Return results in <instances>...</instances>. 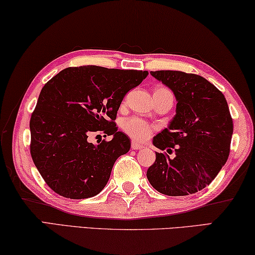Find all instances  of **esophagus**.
I'll return each instance as SVG.
<instances>
[{
  "label": "esophagus",
  "instance_id": "1",
  "mask_svg": "<svg viewBox=\"0 0 255 255\" xmlns=\"http://www.w3.org/2000/svg\"><path fill=\"white\" fill-rule=\"evenodd\" d=\"M131 148H132V149H134V150H139V149H143V148H144V145H143V144H141V143H139V142H136V141L133 140L132 142H131Z\"/></svg>",
  "mask_w": 255,
  "mask_h": 255
}]
</instances>
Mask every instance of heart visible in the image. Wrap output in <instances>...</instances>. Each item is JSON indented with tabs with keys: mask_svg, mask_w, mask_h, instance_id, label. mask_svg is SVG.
<instances>
[{
	"mask_svg": "<svg viewBox=\"0 0 255 255\" xmlns=\"http://www.w3.org/2000/svg\"><path fill=\"white\" fill-rule=\"evenodd\" d=\"M155 91H168V93H170L168 89L162 88V87H159V88H157ZM123 130L127 134L133 137V139L144 141L148 139L150 134H151L153 128L142 119L132 118L130 120H128L127 122H124Z\"/></svg>",
	"mask_w": 255,
	"mask_h": 255,
	"instance_id": "obj_1",
	"label": "heart"
}]
</instances>
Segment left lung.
<instances>
[{"label":"left lung","instance_id":"8db88e82","mask_svg":"<svg viewBox=\"0 0 255 255\" xmlns=\"http://www.w3.org/2000/svg\"><path fill=\"white\" fill-rule=\"evenodd\" d=\"M150 74L173 91L177 104L168 127L153 136V145L162 152H156L148 181L170 197L197 193L214 181L228 159L233 120L226 98L198 74L182 71ZM168 153L174 156L169 157Z\"/></svg>","mask_w":255,"mask_h":255}]
</instances>
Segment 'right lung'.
<instances>
[{
  "label": "right lung",
  "instance_id": "obj_1",
  "mask_svg": "<svg viewBox=\"0 0 255 255\" xmlns=\"http://www.w3.org/2000/svg\"><path fill=\"white\" fill-rule=\"evenodd\" d=\"M147 71L87 65L62 70L41 89L30 119L33 164L62 197L87 199L100 193L131 141L114 121L128 90ZM113 135L111 141L89 142L91 134Z\"/></svg>",
  "mask_w": 255,
  "mask_h": 255
}]
</instances>
